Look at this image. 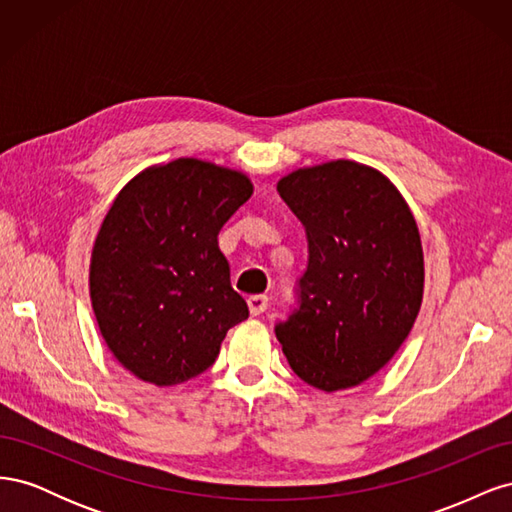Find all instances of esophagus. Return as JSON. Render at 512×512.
Masks as SVG:
<instances>
[{"instance_id":"1","label":"esophagus","mask_w":512,"mask_h":512,"mask_svg":"<svg viewBox=\"0 0 512 512\" xmlns=\"http://www.w3.org/2000/svg\"><path fill=\"white\" fill-rule=\"evenodd\" d=\"M247 307H250V314H252V316H260V314L267 312L269 299L262 297V294H256V297L247 299Z\"/></svg>"}]
</instances>
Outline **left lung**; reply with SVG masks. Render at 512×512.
<instances>
[{
  "label": "left lung",
  "mask_w": 512,
  "mask_h": 512,
  "mask_svg": "<svg viewBox=\"0 0 512 512\" xmlns=\"http://www.w3.org/2000/svg\"><path fill=\"white\" fill-rule=\"evenodd\" d=\"M277 192L305 226L309 262L301 307L275 335L303 382L354 389L393 359L421 309L416 220L389 177L354 160L292 170Z\"/></svg>",
  "instance_id": "obj_1"
}]
</instances>
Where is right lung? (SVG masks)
Segmentation results:
<instances>
[{
    "label": "right lung",
    "mask_w": 512,
    "mask_h": 512,
    "mask_svg": "<svg viewBox=\"0 0 512 512\" xmlns=\"http://www.w3.org/2000/svg\"><path fill=\"white\" fill-rule=\"evenodd\" d=\"M252 192L243 170L177 158L147 166L113 200L91 250L89 299L104 344L138 380L203 374L250 316L218 235Z\"/></svg>",
    "instance_id": "1"
}]
</instances>
